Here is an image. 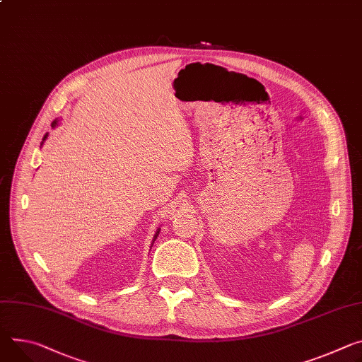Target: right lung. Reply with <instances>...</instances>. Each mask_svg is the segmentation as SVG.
I'll return each mask as SVG.
<instances>
[{
  "label": "right lung",
  "mask_w": 362,
  "mask_h": 362,
  "mask_svg": "<svg viewBox=\"0 0 362 362\" xmlns=\"http://www.w3.org/2000/svg\"><path fill=\"white\" fill-rule=\"evenodd\" d=\"M56 124H57V121H56V119H54V121H53V122H52V127H54V125H56ZM46 139H47V134H46V136H45V137H43V141H45V140H46ZM157 235H158V231H157V233H156V235H154V240H153V241H156V238H157Z\"/></svg>",
  "instance_id": "1"
}]
</instances>
